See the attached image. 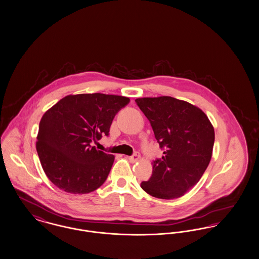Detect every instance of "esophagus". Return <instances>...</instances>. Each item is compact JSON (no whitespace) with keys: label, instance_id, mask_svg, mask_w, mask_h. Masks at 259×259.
<instances>
[{"label":"esophagus","instance_id":"obj_1","mask_svg":"<svg viewBox=\"0 0 259 259\" xmlns=\"http://www.w3.org/2000/svg\"><path fill=\"white\" fill-rule=\"evenodd\" d=\"M128 160H130L132 163H136V162H138V161L140 160V154L136 152V153H135L133 156L128 157Z\"/></svg>","mask_w":259,"mask_h":259}]
</instances>
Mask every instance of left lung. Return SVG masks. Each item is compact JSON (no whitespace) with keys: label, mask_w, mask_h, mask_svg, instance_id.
I'll list each match as a JSON object with an SVG mask.
<instances>
[{"label":"left lung","mask_w":259,"mask_h":259,"mask_svg":"<svg viewBox=\"0 0 259 259\" xmlns=\"http://www.w3.org/2000/svg\"><path fill=\"white\" fill-rule=\"evenodd\" d=\"M136 102L164 148L162 159L153 163L152 177L140 186L155 198H179L198 183L210 162L213 125L199 107L171 96L141 97Z\"/></svg>","instance_id":"obj_1"}]
</instances>
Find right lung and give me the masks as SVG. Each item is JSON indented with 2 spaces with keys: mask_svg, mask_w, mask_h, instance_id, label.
I'll list each match as a JSON object with an SVG mask.
<instances>
[{
  "mask_svg": "<svg viewBox=\"0 0 259 259\" xmlns=\"http://www.w3.org/2000/svg\"><path fill=\"white\" fill-rule=\"evenodd\" d=\"M128 102V97L114 95H70L42 115L36 149L45 174L57 188L87 194L104 183L115 156L91 142L109 135L115 115Z\"/></svg>",
  "mask_w": 259,
  "mask_h": 259,
  "instance_id": "add662e5",
  "label": "right lung"
}]
</instances>
